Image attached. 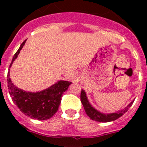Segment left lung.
I'll use <instances>...</instances> for the list:
<instances>
[{
  "label": "left lung",
  "instance_id": "obj_1",
  "mask_svg": "<svg viewBox=\"0 0 147 147\" xmlns=\"http://www.w3.org/2000/svg\"><path fill=\"white\" fill-rule=\"evenodd\" d=\"M80 98H81V102L82 103L83 107L85 110V113H87V115L89 116L92 120H94L98 122H109L112 121L116 120L117 119L120 118L121 116L124 115L126 112H127V110H129V107L132 106V105L133 104V101L129 104L127 107H126L124 110H119L118 112L114 113L111 114H107V115H105V114L101 113L100 112L97 111L96 110H95L91 105H90L89 102L88 101V98H87L86 94H85V92L84 91V90H82L81 91V96H80Z\"/></svg>",
  "mask_w": 147,
  "mask_h": 147
}]
</instances>
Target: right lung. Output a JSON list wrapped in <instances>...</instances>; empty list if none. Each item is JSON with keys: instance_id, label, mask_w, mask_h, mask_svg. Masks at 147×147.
I'll return each mask as SVG.
<instances>
[{"instance_id": "add662e5", "label": "right lung", "mask_w": 147, "mask_h": 147, "mask_svg": "<svg viewBox=\"0 0 147 147\" xmlns=\"http://www.w3.org/2000/svg\"><path fill=\"white\" fill-rule=\"evenodd\" d=\"M26 41V40L23 41L15 54L9 67H11L14 60L18 57ZM7 78L9 93L13 102L26 115L40 121L50 119L57 113L61 103L62 94L71 84V82L67 81H59L45 90L32 93L19 89L11 83L9 78V70L8 71Z\"/></svg>"}]
</instances>
